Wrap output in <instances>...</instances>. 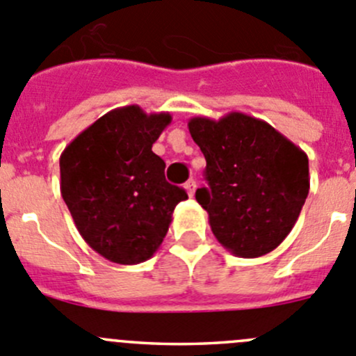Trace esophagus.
I'll use <instances>...</instances> for the list:
<instances>
[{"instance_id": "esophagus-1", "label": "esophagus", "mask_w": 356, "mask_h": 356, "mask_svg": "<svg viewBox=\"0 0 356 356\" xmlns=\"http://www.w3.org/2000/svg\"><path fill=\"white\" fill-rule=\"evenodd\" d=\"M184 189H186V193H188L189 196H193L195 195V189H196V182L193 181V179H189L188 182H186L184 184Z\"/></svg>"}]
</instances>
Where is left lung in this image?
<instances>
[{"instance_id":"8db88e82","label":"left lung","mask_w":356,"mask_h":356,"mask_svg":"<svg viewBox=\"0 0 356 356\" xmlns=\"http://www.w3.org/2000/svg\"><path fill=\"white\" fill-rule=\"evenodd\" d=\"M189 134L207 160L196 202L231 254H270L287 238L309 193L308 156L270 123L245 113L195 116Z\"/></svg>"}]
</instances>
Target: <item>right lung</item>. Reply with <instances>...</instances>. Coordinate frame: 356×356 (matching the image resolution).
Here are the masks:
<instances>
[{
    "instance_id": "1",
    "label": "right lung",
    "mask_w": 356,
    "mask_h": 356,
    "mask_svg": "<svg viewBox=\"0 0 356 356\" xmlns=\"http://www.w3.org/2000/svg\"><path fill=\"white\" fill-rule=\"evenodd\" d=\"M170 113L123 106L92 123L60 154V195L83 240L118 264H139L160 248L186 191L165 181L153 144Z\"/></svg>"
}]
</instances>
